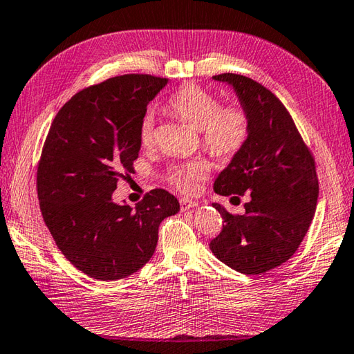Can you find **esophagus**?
<instances>
[{
  "mask_svg": "<svg viewBox=\"0 0 354 354\" xmlns=\"http://www.w3.org/2000/svg\"><path fill=\"white\" fill-rule=\"evenodd\" d=\"M179 204H181V210H183V212H185V210H190L192 207H196V205H198L196 201H193V199H185V198H181V199H179Z\"/></svg>",
  "mask_w": 354,
  "mask_h": 354,
  "instance_id": "34e87169",
  "label": "esophagus"
}]
</instances>
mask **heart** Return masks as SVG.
I'll use <instances>...</instances> for the list:
<instances>
[{
    "instance_id": "obj_1",
    "label": "heart",
    "mask_w": 354,
    "mask_h": 354,
    "mask_svg": "<svg viewBox=\"0 0 354 354\" xmlns=\"http://www.w3.org/2000/svg\"><path fill=\"white\" fill-rule=\"evenodd\" d=\"M167 112L198 129L203 147L219 159L238 155L250 135V116L244 106L238 102L219 106L216 96L195 84H185L173 93L167 102ZM138 138L144 147L153 142V116H142L138 127ZM209 173L210 165L205 159H193L173 165L167 171V181L176 190L192 195Z\"/></svg>"
}]
</instances>
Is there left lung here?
<instances>
[{"mask_svg":"<svg viewBox=\"0 0 354 354\" xmlns=\"http://www.w3.org/2000/svg\"><path fill=\"white\" fill-rule=\"evenodd\" d=\"M250 116V135L230 165L214 181L223 196H248L244 214L228 213L210 241L216 258L244 274H262L287 262L306 236L317 203L315 158L286 106L259 82L244 75L221 73Z\"/></svg>","mask_w":354,"mask_h":354,"instance_id":"1","label":"left lung"}]
</instances>
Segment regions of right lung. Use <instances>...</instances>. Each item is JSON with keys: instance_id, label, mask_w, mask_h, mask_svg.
Returning a JSON list of instances; mask_svg holds the SVG:
<instances>
[{"instance_id": "1", "label": "right lung", "mask_w": 354, "mask_h": 354, "mask_svg": "<svg viewBox=\"0 0 354 354\" xmlns=\"http://www.w3.org/2000/svg\"><path fill=\"white\" fill-rule=\"evenodd\" d=\"M167 78L130 73L80 90L55 116L37 171L39 209L61 253L80 272L116 281L147 264L164 218L179 212L164 189L135 209L112 201L133 171L138 127Z\"/></svg>"}]
</instances>
